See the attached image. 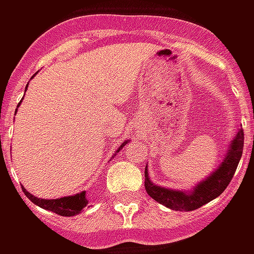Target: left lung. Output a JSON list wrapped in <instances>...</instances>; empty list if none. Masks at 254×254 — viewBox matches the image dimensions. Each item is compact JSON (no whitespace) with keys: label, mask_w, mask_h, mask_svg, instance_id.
Returning a JSON list of instances; mask_svg holds the SVG:
<instances>
[{"label":"left lung","mask_w":254,"mask_h":254,"mask_svg":"<svg viewBox=\"0 0 254 254\" xmlns=\"http://www.w3.org/2000/svg\"><path fill=\"white\" fill-rule=\"evenodd\" d=\"M243 144H245V133L243 128H240L233 137L230 148L227 150V154L224 156V160L217 167V170L213 171L206 180L200 182L190 191L171 190L161 186H156L150 180L146 167L144 171L146 191L148 193V196L159 201L160 204L176 211H191L198 209L203 204H207L213 198L220 196L232 182L237 164L243 154Z\"/></svg>","instance_id":"8db88e82"}]
</instances>
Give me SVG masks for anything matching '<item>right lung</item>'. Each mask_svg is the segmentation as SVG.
<instances>
[{"label": "right lung", "instance_id": "obj_1", "mask_svg": "<svg viewBox=\"0 0 254 254\" xmlns=\"http://www.w3.org/2000/svg\"><path fill=\"white\" fill-rule=\"evenodd\" d=\"M19 106V104H18ZM127 140L123 143L120 146V148L126 146ZM119 148V150H120ZM117 150V151H119ZM24 194L28 197L31 200L32 203H35L37 206H40L41 209L50 210L56 214H60V216H75L78 213H81V210L88 204V200L85 197V191H81L78 194H74V196H67V197H61V198H51V200H45V198H38V197L32 196L31 193H28L24 187Z\"/></svg>", "mask_w": 254, "mask_h": 254}]
</instances>
